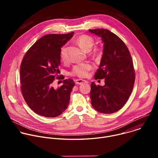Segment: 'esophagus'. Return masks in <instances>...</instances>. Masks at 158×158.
I'll return each mask as SVG.
<instances>
[{
	"label": "esophagus",
	"mask_w": 158,
	"mask_h": 158,
	"mask_svg": "<svg viewBox=\"0 0 158 158\" xmlns=\"http://www.w3.org/2000/svg\"><path fill=\"white\" fill-rule=\"evenodd\" d=\"M75 82H76V84H82L84 82H87V81L85 80H84V79H76L75 80Z\"/></svg>",
	"instance_id": "esophagus-1"
}]
</instances>
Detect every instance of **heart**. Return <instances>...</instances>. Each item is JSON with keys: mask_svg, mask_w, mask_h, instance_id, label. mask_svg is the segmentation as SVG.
I'll list each match as a JSON object with an SVG mask.
<instances>
[{"mask_svg": "<svg viewBox=\"0 0 158 158\" xmlns=\"http://www.w3.org/2000/svg\"><path fill=\"white\" fill-rule=\"evenodd\" d=\"M77 42L79 46L84 51H91L94 44V40L93 37L86 35H81L77 39ZM99 54V51H96L93 54L97 56ZM60 56L61 60L64 62L67 60V57L65 54V47L64 46L61 48ZM93 69V65L88 62L81 63L75 65L70 74L71 76H77L79 77H85L89 75V71Z\"/></svg>", "mask_w": 158, "mask_h": 158, "instance_id": "obj_1", "label": "heart"}]
</instances>
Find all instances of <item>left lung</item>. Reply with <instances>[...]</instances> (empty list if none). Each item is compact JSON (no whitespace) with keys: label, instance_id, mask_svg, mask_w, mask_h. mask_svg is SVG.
<instances>
[{"label":"left lung","instance_id":"8db88e82","mask_svg":"<svg viewBox=\"0 0 158 158\" xmlns=\"http://www.w3.org/2000/svg\"><path fill=\"white\" fill-rule=\"evenodd\" d=\"M101 37L104 49L95 79H105L103 86L91 84L93 107L104 114L114 113L127 101L133 89L135 72L130 52L115 34L104 29L89 30Z\"/></svg>","mask_w":158,"mask_h":158}]
</instances>
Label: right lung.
<instances>
[{
    "mask_svg": "<svg viewBox=\"0 0 158 158\" xmlns=\"http://www.w3.org/2000/svg\"><path fill=\"white\" fill-rule=\"evenodd\" d=\"M74 32L48 34L36 41L22 59L20 67L21 91L29 107L36 114L47 118L60 115L69 104L70 94L75 85L71 79L63 81L57 89L52 87L60 76L61 48L72 38Z\"/></svg>",
    "mask_w": 158,
    "mask_h": 158,
    "instance_id": "right-lung-1",
    "label": "right lung"
}]
</instances>
